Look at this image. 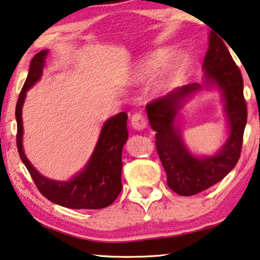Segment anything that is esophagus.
Segmentation results:
<instances>
[{
	"label": "esophagus",
	"instance_id": "esophagus-1",
	"mask_svg": "<svg viewBox=\"0 0 260 260\" xmlns=\"http://www.w3.org/2000/svg\"><path fill=\"white\" fill-rule=\"evenodd\" d=\"M131 125L135 131H142L144 128H147L148 121L146 118L142 116V114L135 113L131 118Z\"/></svg>",
	"mask_w": 260,
	"mask_h": 260
}]
</instances>
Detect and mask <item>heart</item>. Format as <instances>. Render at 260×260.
<instances>
[{"label": "heart", "instance_id": "b5f03b06", "mask_svg": "<svg viewBox=\"0 0 260 260\" xmlns=\"http://www.w3.org/2000/svg\"><path fill=\"white\" fill-rule=\"evenodd\" d=\"M170 55L171 50L167 49V48H160V49L153 51L152 54L149 56L140 67L136 68L133 73L131 74L129 83H132V85H139V83L147 80L152 73H155L157 71L158 68H160L161 65L170 58ZM182 63L183 57L181 55L175 57L172 63L169 64V67H166V69H164V71H161L159 76L153 80L150 88H149V93H150L152 98H159V96L165 94L166 91L172 87Z\"/></svg>", "mask_w": 260, "mask_h": 260}]
</instances>
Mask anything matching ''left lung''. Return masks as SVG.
<instances>
[{"mask_svg": "<svg viewBox=\"0 0 260 260\" xmlns=\"http://www.w3.org/2000/svg\"><path fill=\"white\" fill-rule=\"evenodd\" d=\"M203 71L204 83L183 86L146 107L149 122L156 132V147L167 175V186L181 196L205 190L234 169L241 155L246 125L242 74L225 43L212 30L209 35ZM203 87H214L220 91L229 125L226 142L211 156H197L189 151L178 126L179 110Z\"/></svg>", "mask_w": 260, "mask_h": 260, "instance_id": "left-lung-1", "label": "left lung"}]
</instances>
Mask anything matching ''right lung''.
<instances>
[{"mask_svg":"<svg viewBox=\"0 0 260 260\" xmlns=\"http://www.w3.org/2000/svg\"><path fill=\"white\" fill-rule=\"evenodd\" d=\"M49 50L38 52L30 60L28 76L19 94L16 107L17 148L21 161L32 177L35 186L47 200L69 209L98 210L111 205L121 191V152L127 139V114L120 112L104 122L98 143L80 172L58 181L42 175L27 159L23 147V105L26 93L40 80Z\"/></svg>","mask_w":260,"mask_h":260,"instance_id":"add662e5","label":"right lung"}]
</instances>
